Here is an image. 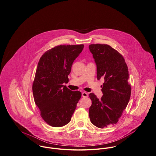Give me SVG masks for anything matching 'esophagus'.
I'll return each instance as SVG.
<instances>
[{"label":"esophagus","instance_id":"esophagus-1","mask_svg":"<svg viewBox=\"0 0 156 156\" xmlns=\"http://www.w3.org/2000/svg\"><path fill=\"white\" fill-rule=\"evenodd\" d=\"M82 96L84 98H86L88 96V93H87L86 92H83L82 93Z\"/></svg>","mask_w":156,"mask_h":156}]
</instances>
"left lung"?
<instances>
[{"mask_svg": "<svg viewBox=\"0 0 156 156\" xmlns=\"http://www.w3.org/2000/svg\"><path fill=\"white\" fill-rule=\"evenodd\" d=\"M89 50L96 64L98 80L104 78L101 99L93 93L89 94L92 102L89 117L93 124L104 129L119 121L129 103L131 86L128 68L121 54L108 45L91 44Z\"/></svg>", "mask_w": 156, "mask_h": 156, "instance_id": "obj_1", "label": "left lung"}]
</instances>
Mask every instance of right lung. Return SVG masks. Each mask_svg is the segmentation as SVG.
<instances>
[{"label":"right lung","mask_w":156,"mask_h":156,"mask_svg":"<svg viewBox=\"0 0 156 156\" xmlns=\"http://www.w3.org/2000/svg\"><path fill=\"white\" fill-rule=\"evenodd\" d=\"M83 48V44L58 45L39 59L33 94L41 117L51 126L59 127L69 123L81 97L80 91H71L63 84L68 83L72 63Z\"/></svg>","instance_id":"right-lung-1"}]
</instances>
